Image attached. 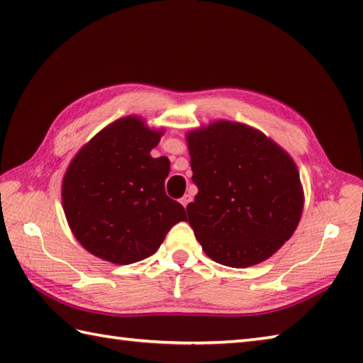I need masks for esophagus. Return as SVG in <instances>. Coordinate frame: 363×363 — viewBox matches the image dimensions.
I'll return each mask as SVG.
<instances>
[{
  "label": "esophagus",
  "mask_w": 363,
  "mask_h": 363,
  "mask_svg": "<svg viewBox=\"0 0 363 363\" xmlns=\"http://www.w3.org/2000/svg\"><path fill=\"white\" fill-rule=\"evenodd\" d=\"M191 201V195H184L182 198H181V204L184 206V207H187V204Z\"/></svg>",
  "instance_id": "obj_1"
}]
</instances>
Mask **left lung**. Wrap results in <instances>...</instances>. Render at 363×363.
<instances>
[{
    "label": "left lung",
    "mask_w": 363,
    "mask_h": 363,
    "mask_svg": "<svg viewBox=\"0 0 363 363\" xmlns=\"http://www.w3.org/2000/svg\"><path fill=\"white\" fill-rule=\"evenodd\" d=\"M187 143L198 187L189 223L204 252L233 268L273 256L303 213L293 159L260 130L226 120L191 130Z\"/></svg>",
    "instance_id": "8db88e82"
}]
</instances>
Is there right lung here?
<instances>
[{
    "instance_id": "right-lung-1",
    "label": "right lung",
    "mask_w": 363,
    "mask_h": 363,
    "mask_svg": "<svg viewBox=\"0 0 363 363\" xmlns=\"http://www.w3.org/2000/svg\"><path fill=\"white\" fill-rule=\"evenodd\" d=\"M162 130L125 117L84 145L62 182L64 212L84 248L118 265L150 257L186 209L168 198L167 157H151Z\"/></svg>"
}]
</instances>
